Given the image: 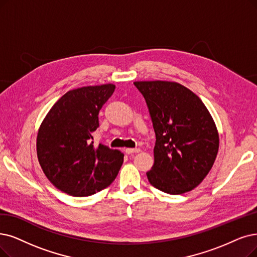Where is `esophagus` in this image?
<instances>
[{
	"instance_id": "1",
	"label": "esophagus",
	"mask_w": 257,
	"mask_h": 257,
	"mask_svg": "<svg viewBox=\"0 0 257 257\" xmlns=\"http://www.w3.org/2000/svg\"><path fill=\"white\" fill-rule=\"evenodd\" d=\"M140 149H125L126 154H134V153H139Z\"/></svg>"
}]
</instances>
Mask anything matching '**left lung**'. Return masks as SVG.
Instances as JSON below:
<instances>
[{"instance_id":"8db88e82","label":"left lung","mask_w":257,"mask_h":257,"mask_svg":"<svg viewBox=\"0 0 257 257\" xmlns=\"http://www.w3.org/2000/svg\"><path fill=\"white\" fill-rule=\"evenodd\" d=\"M155 131L154 164L147 173L153 187L171 195L192 191L216 159L219 136L206 105L177 82L136 81Z\"/></svg>"}]
</instances>
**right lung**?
<instances>
[{
	"mask_svg": "<svg viewBox=\"0 0 257 257\" xmlns=\"http://www.w3.org/2000/svg\"><path fill=\"white\" fill-rule=\"evenodd\" d=\"M114 84L67 91L47 112L37 136V155L45 176L70 196H90L115 180L124 155L94 146L99 111L114 93Z\"/></svg>",
	"mask_w": 257,
	"mask_h": 257,
	"instance_id": "obj_1",
	"label": "right lung"
}]
</instances>
